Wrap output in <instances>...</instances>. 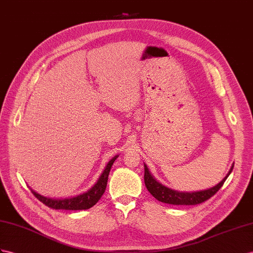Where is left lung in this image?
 Returning <instances> with one entry per match:
<instances>
[{
    "mask_svg": "<svg viewBox=\"0 0 253 253\" xmlns=\"http://www.w3.org/2000/svg\"><path fill=\"white\" fill-rule=\"evenodd\" d=\"M233 167L234 166H232L228 175H226L218 185L212 187V188L202 190V191L178 192V191L167 188V187L159 184L153 178V176L151 175V173L148 171L147 167L145 165H144V183L147 190L151 192L152 196L155 199L160 201V202L173 204V205H197V204L205 202L206 200H209L213 196V194L217 193V191L221 188L222 185L224 184L225 179L230 175V173L233 170Z\"/></svg>",
    "mask_w": 253,
    "mask_h": 253,
    "instance_id": "1",
    "label": "left lung"
}]
</instances>
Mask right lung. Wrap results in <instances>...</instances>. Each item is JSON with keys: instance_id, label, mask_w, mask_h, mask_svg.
Masks as SVG:
<instances>
[{"instance_id": "obj_1", "label": "right lung", "mask_w": 253, "mask_h": 253, "mask_svg": "<svg viewBox=\"0 0 253 253\" xmlns=\"http://www.w3.org/2000/svg\"><path fill=\"white\" fill-rule=\"evenodd\" d=\"M118 158V156L113 157L111 160L109 161V164L107 165L105 171L100 175L98 182H97L92 188H90L88 191L84 192L80 196H77L75 198H69V199H62V200H52V199H48L44 198L41 194L36 193L35 191L32 190V193L41 201L42 203H43L46 206L50 207V209L53 210H67V211H82V210H88L90 207L94 206L98 200L102 197L103 192H105L107 188V183H108V176L110 170H111V167L115 159Z\"/></svg>"}]
</instances>
